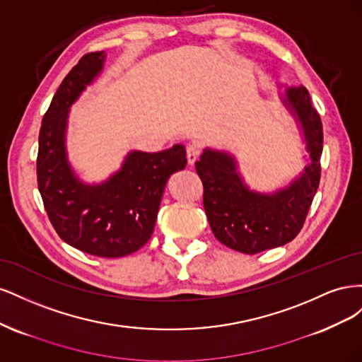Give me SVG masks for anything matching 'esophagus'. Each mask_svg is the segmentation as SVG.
<instances>
[{"label": "esophagus", "instance_id": "34e87169", "mask_svg": "<svg viewBox=\"0 0 362 362\" xmlns=\"http://www.w3.org/2000/svg\"><path fill=\"white\" fill-rule=\"evenodd\" d=\"M199 154H201V149H199V146L190 145V146L187 148V161H189L190 166H193V164L196 163V160L199 158Z\"/></svg>", "mask_w": 362, "mask_h": 362}]
</instances>
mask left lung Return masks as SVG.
<instances>
[{
	"label": "left lung",
	"instance_id": "left-lung-1",
	"mask_svg": "<svg viewBox=\"0 0 362 362\" xmlns=\"http://www.w3.org/2000/svg\"><path fill=\"white\" fill-rule=\"evenodd\" d=\"M281 101L308 152V164L287 187L273 193L249 189L231 152L205 148L196 161L213 234L225 246L249 255L287 245L299 234L320 182L323 127L310 93L303 86L286 87Z\"/></svg>",
	"mask_w": 362,
	"mask_h": 362
}]
</instances>
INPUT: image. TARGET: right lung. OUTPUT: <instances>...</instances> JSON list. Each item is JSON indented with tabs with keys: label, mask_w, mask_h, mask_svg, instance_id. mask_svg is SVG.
<instances>
[{
	"label": "right lung",
	"mask_w": 362,
	"mask_h": 362,
	"mask_svg": "<svg viewBox=\"0 0 362 362\" xmlns=\"http://www.w3.org/2000/svg\"><path fill=\"white\" fill-rule=\"evenodd\" d=\"M105 54H86L64 76L42 119L37 185L47 214L62 240L86 254L117 258L133 254L152 235L170 175L187 164L185 148L131 151L122 166L100 184L76 177L66 152L71 105L104 68Z\"/></svg>",
	"instance_id": "right-lung-1"
}]
</instances>
